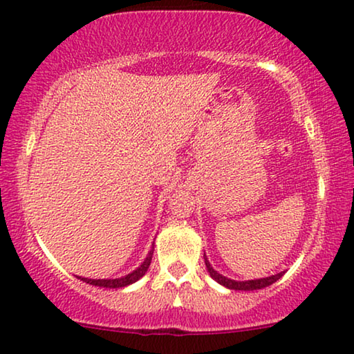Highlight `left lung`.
<instances>
[{
    "instance_id": "obj_1",
    "label": "left lung",
    "mask_w": 354,
    "mask_h": 354,
    "mask_svg": "<svg viewBox=\"0 0 354 354\" xmlns=\"http://www.w3.org/2000/svg\"><path fill=\"white\" fill-rule=\"evenodd\" d=\"M203 259H205V266H207V270L209 273V277L214 279V281H218L219 284H223V286L229 288V289H235V291H256V289H262V288H267L273 284L275 281H278L279 278L284 275V272H279L277 275H272V277H266V278H257V279H248V281H235V279H230L227 277L221 275L214 270L213 267H211V263L208 261V257L203 254Z\"/></svg>"
}]
</instances>
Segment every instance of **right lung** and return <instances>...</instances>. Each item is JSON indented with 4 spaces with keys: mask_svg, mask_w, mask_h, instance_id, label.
<instances>
[{
    "mask_svg": "<svg viewBox=\"0 0 354 354\" xmlns=\"http://www.w3.org/2000/svg\"><path fill=\"white\" fill-rule=\"evenodd\" d=\"M152 252H154V246H152V250L149 251V254L145 259V262L141 263V266L133 270L129 275L125 277H120V278H114V279H91V278H82V277H77L79 279H82V281H86L88 284H92V286H100V288H109V289H119V288H125L129 286V284L138 281V279L145 275L147 272V268L151 266V261H152Z\"/></svg>",
    "mask_w": 354,
    "mask_h": 354,
    "instance_id": "1",
    "label": "right lung"
}]
</instances>
